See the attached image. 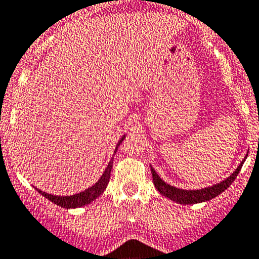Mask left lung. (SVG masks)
<instances>
[{
    "label": "left lung",
    "instance_id": "left-lung-1",
    "mask_svg": "<svg viewBox=\"0 0 259 259\" xmlns=\"http://www.w3.org/2000/svg\"><path fill=\"white\" fill-rule=\"evenodd\" d=\"M248 157V154L245 155L244 160L240 163L237 168H236L235 172L231 175L229 177H227L226 180L220 181V183L215 184L212 186H208V188L203 189H197V190H186V189H179L175 188V186L169 185L165 181H163V179L159 177L156 172H155L154 168L151 167V173H152V180H154V185L157 189V192L160 193L164 197L169 198L170 201L177 202L180 204H194V203H201V202H207L212 198H215L217 195L222 194V193L228 189L231 186V184L235 181V179L237 177L238 172L241 170L242 164H244L245 159Z\"/></svg>",
    "mask_w": 259,
    "mask_h": 259
}]
</instances>
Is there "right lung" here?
<instances>
[{
	"label": "right lung",
	"instance_id": "right-lung-1",
	"mask_svg": "<svg viewBox=\"0 0 259 259\" xmlns=\"http://www.w3.org/2000/svg\"><path fill=\"white\" fill-rule=\"evenodd\" d=\"M125 139V136L121 137V139L118 141L116 146V150H114V154H116L117 148L118 146L122 143V141ZM112 165H113V157L111 159L109 164H108V167L105 168L104 173L102 175V177L98 180V183L95 185H92L91 188L86 189L84 192H80L78 194L74 195H53V194H48L46 192H41L40 189H36L37 192L40 193L41 195L49 199L51 202H53L57 206H61L64 208H76V207H82V206H86V204L91 203L92 201H95L96 198L99 195L104 193L105 188H107L108 183H109V177H111V172H112Z\"/></svg>",
	"mask_w": 259,
	"mask_h": 259
}]
</instances>
